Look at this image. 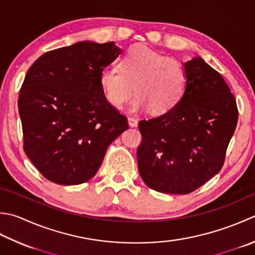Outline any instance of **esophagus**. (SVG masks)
<instances>
[{"label": "esophagus", "instance_id": "34e87169", "mask_svg": "<svg viewBox=\"0 0 255 255\" xmlns=\"http://www.w3.org/2000/svg\"><path fill=\"white\" fill-rule=\"evenodd\" d=\"M128 124H129V126H130V127H136L138 125V121L134 117L129 116L128 117Z\"/></svg>", "mask_w": 255, "mask_h": 255}]
</instances>
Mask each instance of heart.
I'll return each instance as SVG.
<instances>
[{
	"mask_svg": "<svg viewBox=\"0 0 255 255\" xmlns=\"http://www.w3.org/2000/svg\"><path fill=\"white\" fill-rule=\"evenodd\" d=\"M117 69H103L99 75L106 102L122 109L131 101L133 112L150 108L152 114L170 112L181 101L187 88V73L183 65L144 45H134L119 61Z\"/></svg>",
	"mask_w": 255,
	"mask_h": 255,
	"instance_id": "heart-1",
	"label": "heart"
}]
</instances>
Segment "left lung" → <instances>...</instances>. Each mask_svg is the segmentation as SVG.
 <instances>
[{"label": "left lung", "mask_w": 255, "mask_h": 255, "mask_svg": "<svg viewBox=\"0 0 255 255\" xmlns=\"http://www.w3.org/2000/svg\"><path fill=\"white\" fill-rule=\"evenodd\" d=\"M187 88L170 112L139 122L138 170L158 192L188 194L221 170L238 123L237 102L201 57L183 64Z\"/></svg>", "instance_id": "obj_1"}]
</instances>
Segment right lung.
Listing matches in <instances>:
<instances>
[{"instance_id":"right-lung-1","label":"right lung","mask_w":255,"mask_h":255,"mask_svg":"<svg viewBox=\"0 0 255 255\" xmlns=\"http://www.w3.org/2000/svg\"><path fill=\"white\" fill-rule=\"evenodd\" d=\"M121 53L114 42H78L43 54L27 71L18 96L24 151L49 181H88L128 129L99 86L101 72Z\"/></svg>"}]
</instances>
